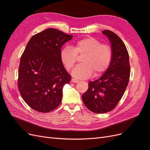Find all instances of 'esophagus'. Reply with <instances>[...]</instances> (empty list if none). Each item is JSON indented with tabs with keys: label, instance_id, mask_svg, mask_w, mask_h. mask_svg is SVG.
Wrapping results in <instances>:
<instances>
[{
	"label": "esophagus",
	"instance_id": "esophagus-1",
	"mask_svg": "<svg viewBox=\"0 0 150 150\" xmlns=\"http://www.w3.org/2000/svg\"><path fill=\"white\" fill-rule=\"evenodd\" d=\"M71 81H72V83H78L79 81L78 79H76L73 78V79H71Z\"/></svg>",
	"mask_w": 150,
	"mask_h": 150
}]
</instances>
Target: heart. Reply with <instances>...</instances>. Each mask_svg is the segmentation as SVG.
Here are the masks:
<instances>
[{
	"label": "heart",
	"instance_id": "1",
	"mask_svg": "<svg viewBox=\"0 0 150 150\" xmlns=\"http://www.w3.org/2000/svg\"><path fill=\"white\" fill-rule=\"evenodd\" d=\"M78 55H84L82 64L76 66L72 71V75L76 78H89L93 72L99 76L110 67L112 59V51L108 44H101L93 37H87L77 40L71 46H67L61 51V62L69 71L77 61Z\"/></svg>",
	"mask_w": 150,
	"mask_h": 150
}]
</instances>
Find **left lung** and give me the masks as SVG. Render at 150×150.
Returning a JSON list of instances; mask_svg holds the SVG:
<instances>
[{
  "instance_id": "left-lung-1",
  "label": "left lung",
  "mask_w": 150,
  "mask_h": 150,
  "mask_svg": "<svg viewBox=\"0 0 150 150\" xmlns=\"http://www.w3.org/2000/svg\"><path fill=\"white\" fill-rule=\"evenodd\" d=\"M111 42L112 59L106 72L98 79L89 82L82 96L85 106L93 112L111 111L119 103L128 84L130 76L129 54L122 40L113 32L102 31Z\"/></svg>"
}]
</instances>
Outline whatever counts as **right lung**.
Segmentation results:
<instances>
[{
    "label": "right lung",
    "instance_id": "right-lung-1",
    "mask_svg": "<svg viewBox=\"0 0 150 150\" xmlns=\"http://www.w3.org/2000/svg\"><path fill=\"white\" fill-rule=\"evenodd\" d=\"M73 36L49 28L30 38L21 57L18 88L33 110L47 112L61 104L62 89L71 81L60 57L61 47Z\"/></svg>",
    "mask_w": 150,
    "mask_h": 150
}]
</instances>
